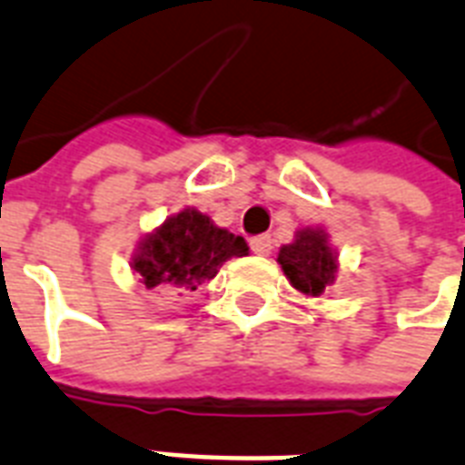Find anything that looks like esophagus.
<instances>
[{"mask_svg":"<svg viewBox=\"0 0 465 465\" xmlns=\"http://www.w3.org/2000/svg\"><path fill=\"white\" fill-rule=\"evenodd\" d=\"M250 247H252V252H254V254H259V257H266V254H269V252H272V237L269 235H259V237H254V240H252L250 242Z\"/></svg>","mask_w":465,"mask_h":465,"instance_id":"34e87169","label":"esophagus"}]
</instances>
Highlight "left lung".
I'll return each instance as SVG.
<instances>
[{
  "label": "left lung",
  "mask_w": 465,
  "mask_h": 465,
  "mask_svg": "<svg viewBox=\"0 0 465 465\" xmlns=\"http://www.w3.org/2000/svg\"><path fill=\"white\" fill-rule=\"evenodd\" d=\"M279 264L293 283V289L305 296H320L334 282L337 273V257L330 250L322 230H301L296 242L283 244L279 250Z\"/></svg>",
  "instance_id": "8db88e82"
}]
</instances>
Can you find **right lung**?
Segmentation results:
<instances>
[{"label":"right lung","instance_id":"1","mask_svg":"<svg viewBox=\"0 0 465 465\" xmlns=\"http://www.w3.org/2000/svg\"><path fill=\"white\" fill-rule=\"evenodd\" d=\"M247 252L244 237L215 228L208 215L186 208L140 242L133 269L147 289L179 286L196 291L199 283L213 279L223 262L244 257Z\"/></svg>","mask_w":465,"mask_h":465}]
</instances>
